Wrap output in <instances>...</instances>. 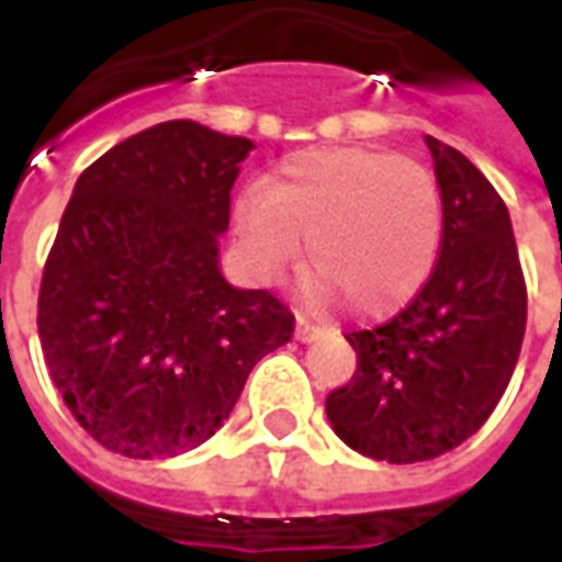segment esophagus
Here are the masks:
<instances>
[{"instance_id":"esophagus-1","label":"esophagus","mask_w":562,"mask_h":562,"mask_svg":"<svg viewBox=\"0 0 562 562\" xmlns=\"http://www.w3.org/2000/svg\"><path fill=\"white\" fill-rule=\"evenodd\" d=\"M313 330H316V325L310 322V318L304 316V313H297V325H294V337L301 342H306L310 337H313Z\"/></svg>"}]
</instances>
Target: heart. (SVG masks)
Returning a JSON list of instances; mask_svg holds the SVG:
<instances>
[{
    "label": "heart",
    "instance_id": "1",
    "mask_svg": "<svg viewBox=\"0 0 562 562\" xmlns=\"http://www.w3.org/2000/svg\"><path fill=\"white\" fill-rule=\"evenodd\" d=\"M237 234L261 280L301 256L306 273L361 316L406 304L442 246V195L434 173L394 153L361 147L289 156L268 186L234 204Z\"/></svg>",
    "mask_w": 562,
    "mask_h": 562
}]
</instances>
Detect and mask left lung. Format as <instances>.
<instances>
[{"mask_svg":"<svg viewBox=\"0 0 562 562\" xmlns=\"http://www.w3.org/2000/svg\"><path fill=\"white\" fill-rule=\"evenodd\" d=\"M442 195V246L406 310L352 330L358 370L330 391L334 434L358 454L418 463L470 439L503 397L527 328V285L512 220L463 153L427 135Z\"/></svg>","mask_w":562,"mask_h":562,"instance_id":"obj_1","label":"left lung"}]
</instances>
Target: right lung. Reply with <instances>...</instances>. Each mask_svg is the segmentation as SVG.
<instances>
[{
	"label": "right lung",
	"mask_w": 562,
	"mask_h": 562,
	"mask_svg": "<svg viewBox=\"0 0 562 562\" xmlns=\"http://www.w3.org/2000/svg\"><path fill=\"white\" fill-rule=\"evenodd\" d=\"M252 147L168 120L75 183L44 265L38 337L71 415L116 454L173 458L207 442L252 367L292 340L289 306L220 270Z\"/></svg>",
	"instance_id": "1"
}]
</instances>
